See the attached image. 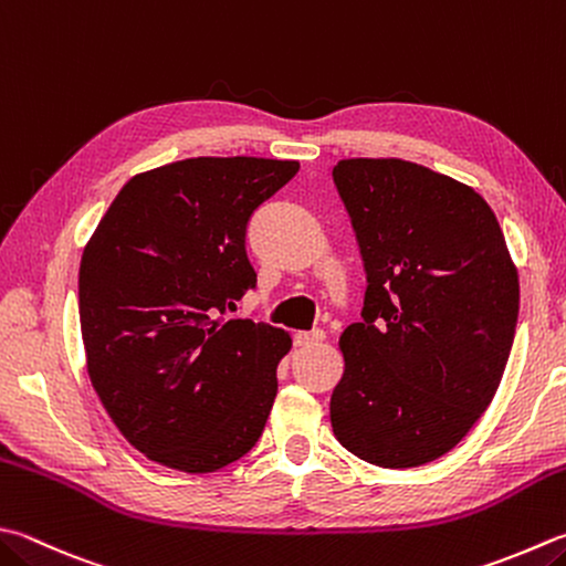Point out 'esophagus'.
<instances>
[{
    "mask_svg": "<svg viewBox=\"0 0 566 566\" xmlns=\"http://www.w3.org/2000/svg\"><path fill=\"white\" fill-rule=\"evenodd\" d=\"M323 343H325L323 329H313V333H297L295 335V347H301V349H311V347H317Z\"/></svg>",
    "mask_w": 566,
    "mask_h": 566,
    "instance_id": "34e87169",
    "label": "esophagus"
}]
</instances>
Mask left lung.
<instances>
[{
    "instance_id": "1",
    "label": "left lung",
    "mask_w": 566,
    "mask_h": 566,
    "mask_svg": "<svg viewBox=\"0 0 566 566\" xmlns=\"http://www.w3.org/2000/svg\"><path fill=\"white\" fill-rule=\"evenodd\" d=\"M333 179L367 273L361 323L339 337L333 431L367 463H431L500 387L520 313L517 269L488 201L451 177L357 157L337 163Z\"/></svg>"
}]
</instances>
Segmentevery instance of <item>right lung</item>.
Masks as SVG:
<instances>
[{"label":"right lung","mask_w":566,"mask_h":566,"mask_svg":"<svg viewBox=\"0 0 566 566\" xmlns=\"http://www.w3.org/2000/svg\"><path fill=\"white\" fill-rule=\"evenodd\" d=\"M297 169L293 159L191 157L135 175L83 251L91 384L155 463L211 473L261 439L291 335L223 315L255 287L251 214Z\"/></svg>","instance_id":"add662e5"}]
</instances>
